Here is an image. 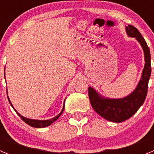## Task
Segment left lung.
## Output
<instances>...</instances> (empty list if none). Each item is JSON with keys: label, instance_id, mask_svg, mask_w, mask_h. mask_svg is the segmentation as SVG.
<instances>
[{"label": "left lung", "instance_id": "left-lung-1", "mask_svg": "<svg viewBox=\"0 0 154 154\" xmlns=\"http://www.w3.org/2000/svg\"><path fill=\"white\" fill-rule=\"evenodd\" d=\"M126 33L130 37L136 38L140 43L144 51L145 65L142 77L136 89L126 97L119 99L102 98L92 88L89 87L88 92L93 109L106 120L121 123L133 116L144 103L148 89V82L151 74L150 52L146 41L140 31L133 25L126 27Z\"/></svg>", "mask_w": 154, "mask_h": 154}]
</instances>
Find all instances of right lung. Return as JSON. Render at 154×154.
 Here are the masks:
<instances>
[{
  "mask_svg": "<svg viewBox=\"0 0 154 154\" xmlns=\"http://www.w3.org/2000/svg\"><path fill=\"white\" fill-rule=\"evenodd\" d=\"M9 100V99H8ZM9 103H11L10 100H9ZM65 104V103H64ZM12 106V105H11ZM64 107H65V106H64ZM64 107L63 109H62V112H60V113L58 114L57 116H55V117L52 118V119H48V120H36V119H28V118H25L24 117V116H22L21 115H20V114L18 113V112L16 111L15 110V112H17V114H18V116L21 117V119H22L23 121H24V123H26L27 124L29 125V126H32V127H36V128H44V127H46V126H50V125L51 124V123H53L54 122H55L56 119H58V118L61 115H62V113L63 112V110H64Z\"/></svg>",
  "mask_w": 154,
  "mask_h": 154,
  "instance_id": "1",
  "label": "right lung"
}]
</instances>
